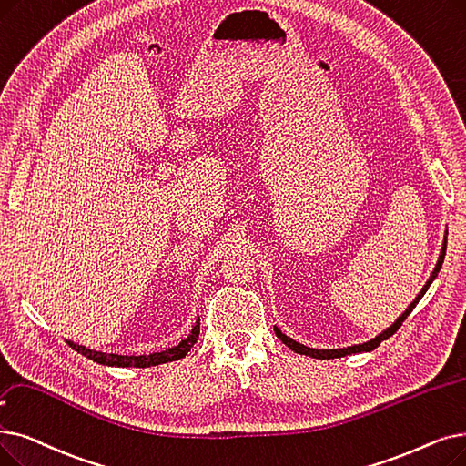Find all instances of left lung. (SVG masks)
Returning a JSON list of instances; mask_svg holds the SVG:
<instances>
[{
	"instance_id": "1",
	"label": "left lung",
	"mask_w": 466,
	"mask_h": 466,
	"mask_svg": "<svg viewBox=\"0 0 466 466\" xmlns=\"http://www.w3.org/2000/svg\"><path fill=\"white\" fill-rule=\"evenodd\" d=\"M446 248H448V232H446V236H443V246H441V251H440V257H438V262H436V267H434V270H432V274H431V278L427 279V283H424L422 286V289H420V293L413 299V302L411 305L406 309V312H403L401 316H398V319L392 323L390 328H387L384 329L382 333H379L377 337H373L371 340H366V342H361V345H352V347H347V349H310V347H307V345H300V342H297V340H293L291 337H288L286 333H281L276 326H274V331H276V335H278V339L283 342V345L286 347H289L293 352H297V354H302V356H310V358H318V360H331V358H342V356H349V354H356V352H371L373 349H377L382 340H387L389 337H392L398 329H400V326L403 323V319H406L410 314H411V310L417 307V302L422 299V295L427 293V289L431 288V283L436 279V276H438V272H440V268H441V262H443V258H446Z\"/></svg>"
}]
</instances>
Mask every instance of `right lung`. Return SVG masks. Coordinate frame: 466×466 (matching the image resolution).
Listing matches in <instances>:
<instances>
[{
	"label": "right lung",
	"instance_id": "obj_1",
	"mask_svg": "<svg viewBox=\"0 0 466 466\" xmlns=\"http://www.w3.org/2000/svg\"><path fill=\"white\" fill-rule=\"evenodd\" d=\"M199 335V318L196 319L194 328L190 331V335L180 340L177 347L166 349L161 352H152V354H143V356H121V354H108V352H100V350H91L87 347L77 345V342L66 340L68 347H72L76 352H79L82 356L96 361V363H103V366H112V368H150V366H159V363H167V361H175L185 358L190 349L196 345Z\"/></svg>",
	"mask_w": 466,
	"mask_h": 466
}]
</instances>
